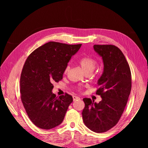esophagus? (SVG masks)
I'll use <instances>...</instances> for the list:
<instances>
[{
	"instance_id": "obj_1",
	"label": "esophagus",
	"mask_w": 148,
	"mask_h": 148,
	"mask_svg": "<svg viewBox=\"0 0 148 148\" xmlns=\"http://www.w3.org/2000/svg\"><path fill=\"white\" fill-rule=\"evenodd\" d=\"M79 99H80V98H79V97H78V96H73V99L74 101L79 100Z\"/></svg>"
}]
</instances>
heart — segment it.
I'll use <instances>...</instances> for the list:
<instances>
[{
	"label": "heart",
	"mask_w": 148,
	"mask_h": 148,
	"mask_svg": "<svg viewBox=\"0 0 148 148\" xmlns=\"http://www.w3.org/2000/svg\"><path fill=\"white\" fill-rule=\"evenodd\" d=\"M79 64L85 72L92 73L96 66L97 62L95 59H93L92 57L89 56H86L83 57L82 59H79ZM69 66H66L65 70V73H66L67 71H69Z\"/></svg>",
	"instance_id": "heart-1"
}]
</instances>
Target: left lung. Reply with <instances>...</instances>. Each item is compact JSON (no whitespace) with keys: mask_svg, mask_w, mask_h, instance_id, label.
I'll use <instances>...</instances> for the list:
<instances>
[{"mask_svg":"<svg viewBox=\"0 0 148 148\" xmlns=\"http://www.w3.org/2000/svg\"><path fill=\"white\" fill-rule=\"evenodd\" d=\"M102 59L104 71L97 81L96 94L102 100L84 98V125L91 131L102 133L116 125L127 105L132 89L130 69L122 52L114 45H94Z\"/></svg>","mask_w":148,"mask_h":148,"instance_id":"1","label":"left lung"}]
</instances>
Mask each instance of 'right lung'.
<instances>
[{"label":"right lung","mask_w":148,"mask_h":148,"mask_svg":"<svg viewBox=\"0 0 148 148\" xmlns=\"http://www.w3.org/2000/svg\"><path fill=\"white\" fill-rule=\"evenodd\" d=\"M82 44L49 42L28 56L20 77L21 99L29 119L42 129H52L64 119L71 96L56 97L53 83L62 79L71 57Z\"/></svg>","instance_id":"add662e5"}]
</instances>
